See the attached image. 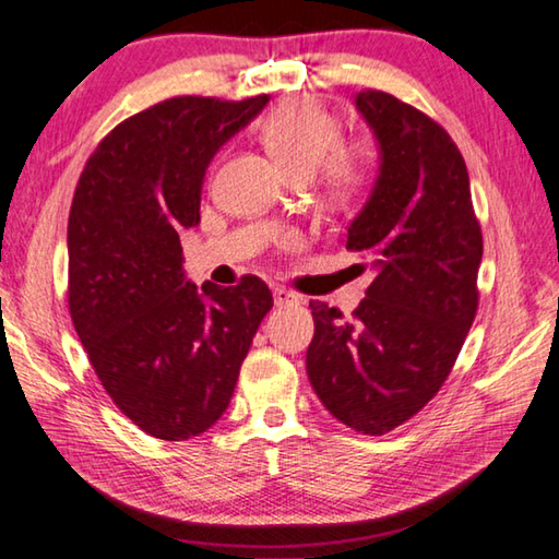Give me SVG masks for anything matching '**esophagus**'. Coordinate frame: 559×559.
<instances>
[{
  "instance_id": "esophagus-1",
  "label": "esophagus",
  "mask_w": 559,
  "mask_h": 559,
  "mask_svg": "<svg viewBox=\"0 0 559 559\" xmlns=\"http://www.w3.org/2000/svg\"><path fill=\"white\" fill-rule=\"evenodd\" d=\"M272 297H274V307H297L299 305V295H295V292H289L285 287H274Z\"/></svg>"
}]
</instances>
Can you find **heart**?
Instances as JSON below:
<instances>
[{"label":"heart","instance_id":"heart-1","mask_svg":"<svg viewBox=\"0 0 559 559\" xmlns=\"http://www.w3.org/2000/svg\"><path fill=\"white\" fill-rule=\"evenodd\" d=\"M260 136L287 176H317L324 166V181L336 201H346L364 183V169L354 152L341 150V124L326 107L299 97L272 110Z\"/></svg>","mask_w":559,"mask_h":559}]
</instances>
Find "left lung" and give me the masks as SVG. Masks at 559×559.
I'll return each mask as SVG.
<instances>
[{"label":"left lung","instance_id":"8db88e82","mask_svg":"<svg viewBox=\"0 0 559 559\" xmlns=\"http://www.w3.org/2000/svg\"><path fill=\"white\" fill-rule=\"evenodd\" d=\"M354 105L373 132L378 174L344 245L366 254L376 277L354 321L309 301L307 373L336 419L385 435L452 370L476 317L484 242L452 136L388 93L364 91Z\"/></svg>","mask_w":559,"mask_h":559}]
</instances>
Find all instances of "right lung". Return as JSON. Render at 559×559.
I'll return each mask as SVG.
<instances>
[{"instance_id":"add662e5","label":"right lung","mask_w":559,"mask_h":559,"mask_svg":"<svg viewBox=\"0 0 559 559\" xmlns=\"http://www.w3.org/2000/svg\"><path fill=\"white\" fill-rule=\"evenodd\" d=\"M270 95L171 97L97 144L68 218V305L107 395L142 432L199 437L228 407L254 331L272 309L258 277H186L179 233L201 221L205 169Z\"/></svg>"}]
</instances>
